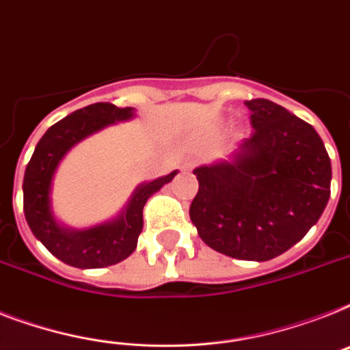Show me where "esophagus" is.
Masks as SVG:
<instances>
[{
    "mask_svg": "<svg viewBox=\"0 0 350 350\" xmlns=\"http://www.w3.org/2000/svg\"><path fill=\"white\" fill-rule=\"evenodd\" d=\"M190 167H192V161H190V160L185 161V163H183V170H189Z\"/></svg>",
    "mask_w": 350,
    "mask_h": 350,
    "instance_id": "esophagus-1",
    "label": "esophagus"
}]
</instances>
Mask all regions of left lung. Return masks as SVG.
<instances>
[{
    "label": "left lung",
    "mask_w": 350,
    "mask_h": 350,
    "mask_svg": "<svg viewBox=\"0 0 350 350\" xmlns=\"http://www.w3.org/2000/svg\"><path fill=\"white\" fill-rule=\"evenodd\" d=\"M254 135L228 160L194 169L190 221L204 244L264 262L317 224L331 196V160L313 126L266 98L244 102Z\"/></svg>",
    "instance_id": "obj_1"
}]
</instances>
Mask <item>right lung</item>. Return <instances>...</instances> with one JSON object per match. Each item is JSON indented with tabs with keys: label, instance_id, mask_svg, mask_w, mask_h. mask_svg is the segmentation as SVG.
<instances>
[{
	"label": "right lung",
	"instance_id": "obj_1",
	"mask_svg": "<svg viewBox=\"0 0 350 350\" xmlns=\"http://www.w3.org/2000/svg\"><path fill=\"white\" fill-rule=\"evenodd\" d=\"M133 116L135 107H116L109 102L73 111L42 135L28 161L23 180V210L28 226L50 254L73 268H106L129 257L144 228L147 200L178 174V170H172L158 180L138 185L120 214L106 223L79 230L68 228L55 219L50 198L52 181L68 150L93 133Z\"/></svg>",
	"mask_w": 350,
	"mask_h": 350
}]
</instances>
